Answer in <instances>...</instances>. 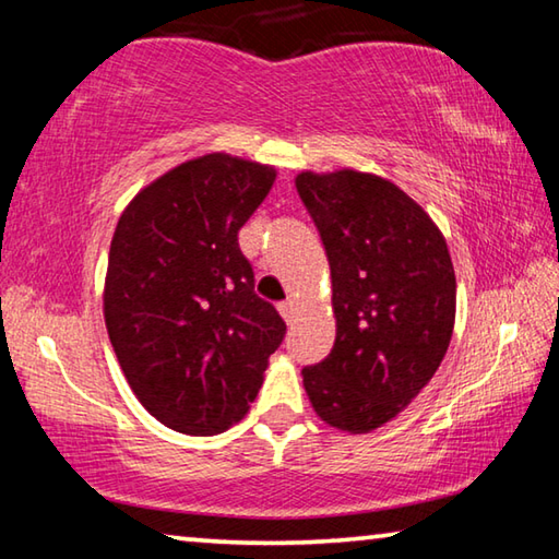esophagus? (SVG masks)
I'll list each match as a JSON object with an SVG mask.
<instances>
[{"instance_id": "esophagus-1", "label": "esophagus", "mask_w": 559, "mask_h": 559, "mask_svg": "<svg viewBox=\"0 0 559 559\" xmlns=\"http://www.w3.org/2000/svg\"><path fill=\"white\" fill-rule=\"evenodd\" d=\"M278 313H281V318L286 320V323H290L293 318H296V306H293V300H283V302H278Z\"/></svg>"}]
</instances>
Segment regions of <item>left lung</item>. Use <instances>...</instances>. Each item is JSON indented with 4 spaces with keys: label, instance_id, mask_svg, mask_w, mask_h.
<instances>
[{
    "label": "left lung",
    "instance_id": "obj_1",
    "mask_svg": "<svg viewBox=\"0 0 559 559\" xmlns=\"http://www.w3.org/2000/svg\"><path fill=\"white\" fill-rule=\"evenodd\" d=\"M296 189L323 239L335 345L302 386L330 427L367 433L429 384L456 320V276L431 216L390 179L300 173Z\"/></svg>",
    "mask_w": 559,
    "mask_h": 559
}]
</instances>
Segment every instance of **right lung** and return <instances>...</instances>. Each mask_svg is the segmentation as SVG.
Instances as JSON below:
<instances>
[{
    "label": "right lung",
    "instance_id": "1",
    "mask_svg": "<svg viewBox=\"0 0 559 559\" xmlns=\"http://www.w3.org/2000/svg\"><path fill=\"white\" fill-rule=\"evenodd\" d=\"M273 182L276 169L251 159H189L140 189L112 234L110 345L140 404L179 433L214 437L239 421L286 337L239 249Z\"/></svg>",
    "mask_w": 559,
    "mask_h": 559
}]
</instances>
